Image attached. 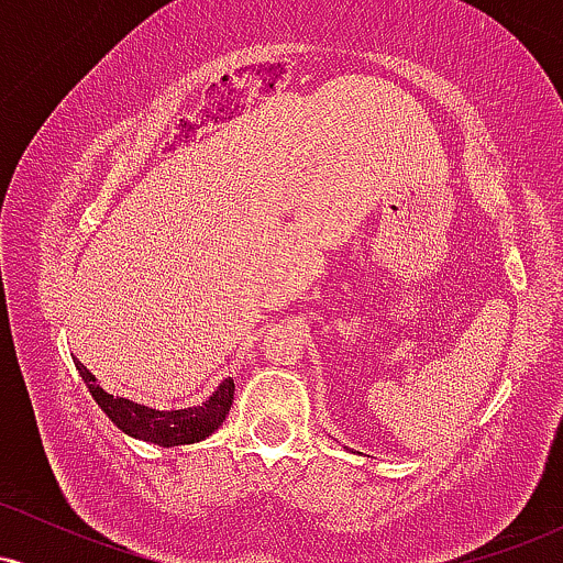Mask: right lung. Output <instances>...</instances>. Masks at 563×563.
Masks as SVG:
<instances>
[{"instance_id":"1","label":"right lung","mask_w":563,"mask_h":563,"mask_svg":"<svg viewBox=\"0 0 563 563\" xmlns=\"http://www.w3.org/2000/svg\"><path fill=\"white\" fill-rule=\"evenodd\" d=\"M76 371L87 384L89 394L100 410L106 412L111 421L119 426L121 431L142 442H153L158 448H177V444H192L206 439L222 426L228 418L232 394H235V384L232 378H224L219 389L198 407H185V410H153V407L129 402L124 397H113V394L102 391L100 384L92 373L84 367L79 360H74Z\"/></svg>"}]
</instances>
